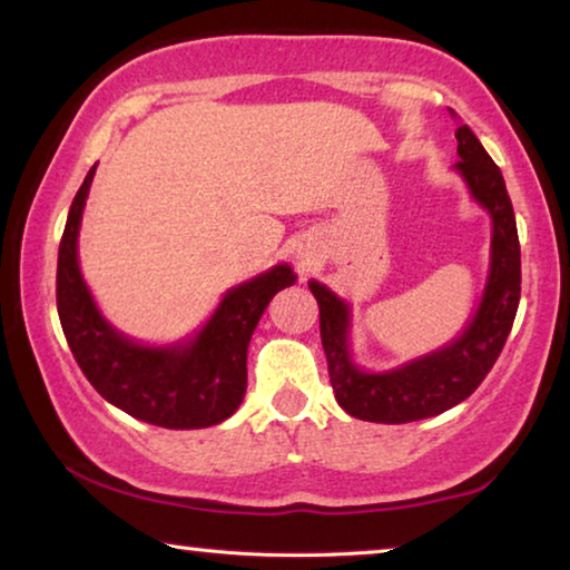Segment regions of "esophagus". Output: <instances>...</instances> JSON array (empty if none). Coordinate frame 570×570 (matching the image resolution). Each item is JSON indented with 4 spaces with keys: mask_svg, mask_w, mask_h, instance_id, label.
<instances>
[{
    "mask_svg": "<svg viewBox=\"0 0 570 570\" xmlns=\"http://www.w3.org/2000/svg\"><path fill=\"white\" fill-rule=\"evenodd\" d=\"M303 265H305V262H303Z\"/></svg>",
    "mask_w": 570,
    "mask_h": 570,
    "instance_id": "1",
    "label": "esophagus"
}]
</instances>
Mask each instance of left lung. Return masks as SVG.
<instances>
[{"mask_svg":"<svg viewBox=\"0 0 570 570\" xmlns=\"http://www.w3.org/2000/svg\"><path fill=\"white\" fill-rule=\"evenodd\" d=\"M456 117V111H451ZM459 157L453 165L481 206L492 216V267L487 291L466 331L400 370L362 372L348 354V305L326 285L311 283L321 311V344L331 387L348 415L370 423H413L441 415L466 400L492 370L510 336L520 305V239L502 170L466 125L456 129Z\"/></svg>","mask_w":570,"mask_h":570,"instance_id":"left-lung-1","label":"left lung"}]
</instances>
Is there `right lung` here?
Returning <instances> with one entry per match:
<instances>
[{"mask_svg": "<svg viewBox=\"0 0 570 570\" xmlns=\"http://www.w3.org/2000/svg\"><path fill=\"white\" fill-rule=\"evenodd\" d=\"M94 173L96 165L78 188L58 249V315L78 366L104 400L145 423L173 431L222 423L247 392V346L259 315L275 293L295 283L293 269L277 265L232 287L188 344H135L101 318L78 269V226Z\"/></svg>", "mask_w": 570, "mask_h": 570, "instance_id": "right-lung-1", "label": "right lung"}]
</instances>
